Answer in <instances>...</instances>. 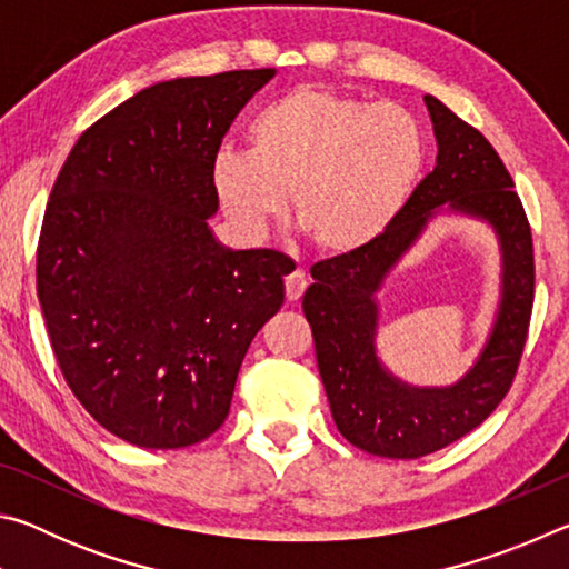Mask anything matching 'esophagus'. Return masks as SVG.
<instances>
[{
	"label": "esophagus",
	"mask_w": 569,
	"mask_h": 569,
	"mask_svg": "<svg viewBox=\"0 0 569 569\" xmlns=\"http://www.w3.org/2000/svg\"><path fill=\"white\" fill-rule=\"evenodd\" d=\"M308 288V278L303 271H293L286 276V298L288 301H298Z\"/></svg>",
	"instance_id": "obj_1"
}]
</instances>
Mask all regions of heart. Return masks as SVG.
<instances>
[{"label": "heart", "mask_w": 569, "mask_h": 569, "mask_svg": "<svg viewBox=\"0 0 569 569\" xmlns=\"http://www.w3.org/2000/svg\"><path fill=\"white\" fill-rule=\"evenodd\" d=\"M243 152H220L210 180L223 213L250 236L291 216L326 256L369 248L399 218L427 166V138L393 102L329 88H296L268 102Z\"/></svg>", "instance_id": "heart-1"}]
</instances>
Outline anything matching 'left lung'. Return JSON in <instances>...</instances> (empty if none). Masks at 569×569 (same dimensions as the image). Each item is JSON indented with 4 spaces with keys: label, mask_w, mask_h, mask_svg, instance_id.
<instances>
[{
    "label": "left lung",
    "mask_w": 569,
    "mask_h": 569,
    "mask_svg": "<svg viewBox=\"0 0 569 569\" xmlns=\"http://www.w3.org/2000/svg\"><path fill=\"white\" fill-rule=\"evenodd\" d=\"M437 134V166L411 192L399 218L369 248L311 268L303 313L316 361L346 441L369 455L419 459L477 429L512 387L535 301L532 228L497 150L445 102L423 94ZM441 207L487 219L503 248V303L478 363L451 388H409L376 356L382 278Z\"/></svg>",
    "instance_id": "1"
}]
</instances>
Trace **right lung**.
Segmentation results:
<instances>
[{"label":"right lung","instance_id":"add662e5","mask_svg":"<svg viewBox=\"0 0 569 569\" xmlns=\"http://www.w3.org/2000/svg\"><path fill=\"white\" fill-rule=\"evenodd\" d=\"M276 70L158 82L80 134L44 210L37 296L60 371L110 435L180 449L226 421L291 258L208 228L210 168Z\"/></svg>","mask_w":569,"mask_h":569}]
</instances>
